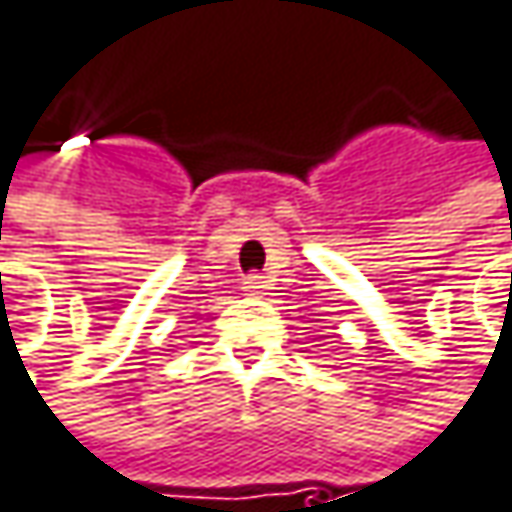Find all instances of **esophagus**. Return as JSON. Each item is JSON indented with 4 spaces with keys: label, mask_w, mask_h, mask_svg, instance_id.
<instances>
[{
    "label": "esophagus",
    "mask_w": 512,
    "mask_h": 512,
    "mask_svg": "<svg viewBox=\"0 0 512 512\" xmlns=\"http://www.w3.org/2000/svg\"><path fill=\"white\" fill-rule=\"evenodd\" d=\"M265 289H268V277H262V274H247L244 277V292L247 295H265Z\"/></svg>",
    "instance_id": "34e87169"
}]
</instances>
